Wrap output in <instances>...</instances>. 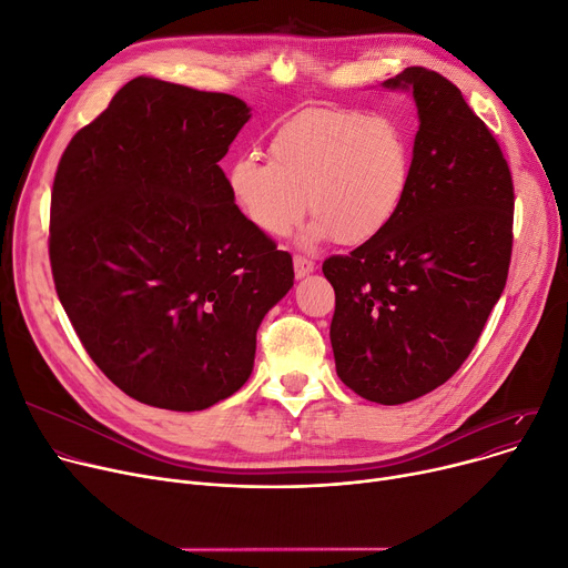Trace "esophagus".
<instances>
[{
    "label": "esophagus",
    "mask_w": 568,
    "mask_h": 568,
    "mask_svg": "<svg viewBox=\"0 0 568 568\" xmlns=\"http://www.w3.org/2000/svg\"><path fill=\"white\" fill-rule=\"evenodd\" d=\"M313 272H315V262L311 257L294 255V276L296 278H304V276H308Z\"/></svg>",
    "instance_id": "34e87169"
}]
</instances>
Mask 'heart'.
<instances>
[{
	"label": "heart",
	"instance_id": "1",
	"mask_svg": "<svg viewBox=\"0 0 568 568\" xmlns=\"http://www.w3.org/2000/svg\"><path fill=\"white\" fill-rule=\"evenodd\" d=\"M412 142L389 114L308 108L268 140V161L236 159L227 186L264 234L285 236L306 212L308 236L359 246L389 225L409 189Z\"/></svg>",
	"mask_w": 568,
	"mask_h": 568
}]
</instances>
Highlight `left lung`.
Listing matches in <instances>:
<instances>
[{"instance_id":"left-lung-1","label":"left lung","mask_w":568,"mask_h":568,"mask_svg":"<svg viewBox=\"0 0 568 568\" xmlns=\"http://www.w3.org/2000/svg\"><path fill=\"white\" fill-rule=\"evenodd\" d=\"M384 87L412 89L419 110L407 195L375 239L322 272L336 292L338 377L400 405L437 389L479 341L509 276L514 179L452 80L409 67Z\"/></svg>"}]
</instances>
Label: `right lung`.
<instances>
[{"label":"right lung","instance_id":"right-lung-1","mask_svg":"<svg viewBox=\"0 0 568 568\" xmlns=\"http://www.w3.org/2000/svg\"><path fill=\"white\" fill-rule=\"evenodd\" d=\"M236 97L135 78L59 159L48 253L59 302L126 396L195 412L242 389L292 257L234 204L219 161Z\"/></svg>","mask_w":568,"mask_h":568}]
</instances>
